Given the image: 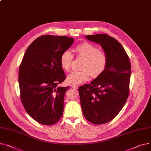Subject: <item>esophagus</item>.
<instances>
[{
	"mask_svg": "<svg viewBox=\"0 0 151 151\" xmlns=\"http://www.w3.org/2000/svg\"><path fill=\"white\" fill-rule=\"evenodd\" d=\"M72 87V88H75V89H77V88H78V85H76V84H73Z\"/></svg>",
	"mask_w": 151,
	"mask_h": 151,
	"instance_id": "1",
	"label": "esophagus"
}]
</instances>
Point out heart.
Returning a JSON list of instances; mask_svg holds the SVG:
<instances>
[{
	"label": "heart",
	"mask_w": 151,
	"mask_h": 151,
	"mask_svg": "<svg viewBox=\"0 0 151 151\" xmlns=\"http://www.w3.org/2000/svg\"><path fill=\"white\" fill-rule=\"evenodd\" d=\"M76 56L84 59L81 71H75L67 77V81L72 84H79L87 81L90 75L95 78L101 75L106 68L108 58L107 55L95 45L88 42L78 44L75 48ZM73 60V53L65 50L60 57V64L65 72H69Z\"/></svg>",
	"instance_id": "1"
}]
</instances>
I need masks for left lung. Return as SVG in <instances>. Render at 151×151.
Wrapping results in <instances>:
<instances>
[{"label": "left lung", "instance_id": "obj_1", "mask_svg": "<svg viewBox=\"0 0 151 151\" xmlns=\"http://www.w3.org/2000/svg\"><path fill=\"white\" fill-rule=\"evenodd\" d=\"M86 37L101 45L108 58L104 72L78 90L84 117L93 124H103L112 120L127 101L131 66L124 48L115 38L105 34Z\"/></svg>", "mask_w": 151, "mask_h": 151}]
</instances>
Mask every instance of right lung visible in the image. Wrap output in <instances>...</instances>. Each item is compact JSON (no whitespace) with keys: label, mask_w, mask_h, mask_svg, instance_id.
<instances>
[{"label":"right lung","mask_w":151,"mask_h":151,"mask_svg":"<svg viewBox=\"0 0 151 151\" xmlns=\"http://www.w3.org/2000/svg\"><path fill=\"white\" fill-rule=\"evenodd\" d=\"M67 36L43 35L29 45L19 69L22 103L28 114L50 126L61 118L64 96L70 87H59L65 79L60 57L73 43Z\"/></svg>","instance_id":"1"}]
</instances>
